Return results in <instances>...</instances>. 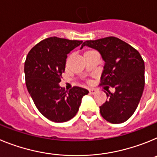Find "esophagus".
<instances>
[{
	"instance_id": "esophagus-1",
	"label": "esophagus",
	"mask_w": 157,
	"mask_h": 157,
	"mask_svg": "<svg viewBox=\"0 0 157 157\" xmlns=\"http://www.w3.org/2000/svg\"><path fill=\"white\" fill-rule=\"evenodd\" d=\"M97 92H98V90H95V89H90V93L91 94H95Z\"/></svg>"
}]
</instances>
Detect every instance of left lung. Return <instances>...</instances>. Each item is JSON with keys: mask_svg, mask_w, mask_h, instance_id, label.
Instances as JSON below:
<instances>
[{"mask_svg": "<svg viewBox=\"0 0 157 157\" xmlns=\"http://www.w3.org/2000/svg\"><path fill=\"white\" fill-rule=\"evenodd\" d=\"M98 50L105 62L101 76V85L115 88L105 92L107 100L100 106L102 117L114 124L127 121L134 114L145 86V63L139 52L116 37L83 42ZM109 88V87H108Z\"/></svg>", "mask_w": 157, "mask_h": 157, "instance_id": "8db88e82", "label": "left lung"}]
</instances>
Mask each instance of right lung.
<instances>
[{"label":"right lung","instance_id":"1","mask_svg":"<svg viewBox=\"0 0 157 157\" xmlns=\"http://www.w3.org/2000/svg\"><path fill=\"white\" fill-rule=\"evenodd\" d=\"M82 41L51 37L37 43L27 54L24 64L27 90L43 116L55 123L70 120L78 111L86 89L74 86L68 91L59 86L66 59Z\"/></svg>","mask_w":157,"mask_h":157}]
</instances>
